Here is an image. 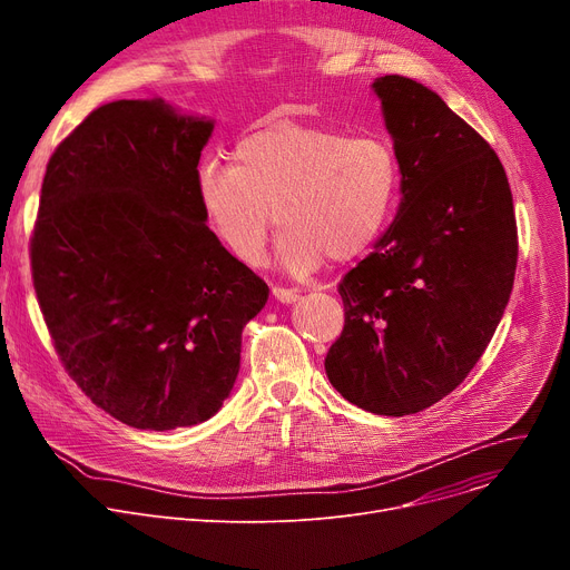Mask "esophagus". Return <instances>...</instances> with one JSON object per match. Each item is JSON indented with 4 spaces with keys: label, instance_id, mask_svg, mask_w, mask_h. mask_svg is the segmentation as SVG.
I'll return each instance as SVG.
<instances>
[{
    "label": "esophagus",
    "instance_id": "esophagus-1",
    "mask_svg": "<svg viewBox=\"0 0 570 570\" xmlns=\"http://www.w3.org/2000/svg\"><path fill=\"white\" fill-rule=\"evenodd\" d=\"M273 297L277 303H284V305H293L301 301V293L297 291H291V288H282V286H275L273 288Z\"/></svg>",
    "mask_w": 570,
    "mask_h": 570
}]
</instances>
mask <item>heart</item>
<instances>
[{"instance_id": "obj_1", "label": "heart", "mask_w": 570, "mask_h": 570, "mask_svg": "<svg viewBox=\"0 0 570 570\" xmlns=\"http://www.w3.org/2000/svg\"><path fill=\"white\" fill-rule=\"evenodd\" d=\"M400 159L381 136L269 119L233 145L230 164L207 159L194 187L205 222L245 265H261L269 230L277 258L305 277L331 258H361L381 237L400 196Z\"/></svg>"}]
</instances>
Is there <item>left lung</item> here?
<instances>
[{
  "mask_svg": "<svg viewBox=\"0 0 570 570\" xmlns=\"http://www.w3.org/2000/svg\"><path fill=\"white\" fill-rule=\"evenodd\" d=\"M400 159V205L340 284L344 331L325 374L379 415L417 413L481 361L513 291L518 228L494 149L430 87L372 82Z\"/></svg>",
  "mask_w": 570,
  "mask_h": 570,
  "instance_id": "obj_1",
  "label": "left lung"
}]
</instances>
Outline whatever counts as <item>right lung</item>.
Wrapping results in <instances>:
<instances>
[{
	"label": "right lung",
	"mask_w": 570,
	"mask_h": 570,
	"mask_svg": "<svg viewBox=\"0 0 570 570\" xmlns=\"http://www.w3.org/2000/svg\"><path fill=\"white\" fill-rule=\"evenodd\" d=\"M215 122L164 99L95 112L48 161L32 277L80 391L136 430L213 417L267 286L207 228L194 177Z\"/></svg>",
	"instance_id": "obj_1"
}]
</instances>
